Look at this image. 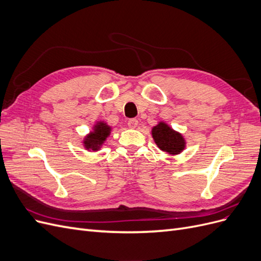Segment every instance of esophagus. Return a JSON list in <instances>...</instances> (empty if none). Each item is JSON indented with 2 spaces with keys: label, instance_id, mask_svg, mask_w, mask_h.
<instances>
[{
  "label": "esophagus",
  "instance_id": "obj_1",
  "mask_svg": "<svg viewBox=\"0 0 261 261\" xmlns=\"http://www.w3.org/2000/svg\"><path fill=\"white\" fill-rule=\"evenodd\" d=\"M127 125H128V127L129 128H136L137 127V125H138V121L136 120V118H130V120L128 121V123H127Z\"/></svg>",
  "mask_w": 261,
  "mask_h": 261
}]
</instances>
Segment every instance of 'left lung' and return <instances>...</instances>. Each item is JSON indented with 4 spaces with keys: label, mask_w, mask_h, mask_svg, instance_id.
<instances>
[{
    "label": "left lung",
    "mask_w": 261,
    "mask_h": 261,
    "mask_svg": "<svg viewBox=\"0 0 261 261\" xmlns=\"http://www.w3.org/2000/svg\"><path fill=\"white\" fill-rule=\"evenodd\" d=\"M151 135L155 145L162 151L171 155L179 154L186 148V140L181 134L164 121L158 122L151 129Z\"/></svg>",
    "instance_id": "obj_1"
}]
</instances>
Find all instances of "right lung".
I'll return each mask as SVG.
<instances>
[{
	"instance_id": "right-lung-1",
	"label": "right lung",
	"mask_w": 261,
	"mask_h": 261,
	"mask_svg": "<svg viewBox=\"0 0 261 261\" xmlns=\"http://www.w3.org/2000/svg\"><path fill=\"white\" fill-rule=\"evenodd\" d=\"M112 132V127L105 121H97L93 124L91 130L83 139L84 148L87 151L96 152L102 148L107 138Z\"/></svg>"
}]
</instances>
